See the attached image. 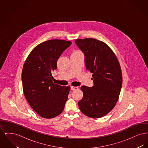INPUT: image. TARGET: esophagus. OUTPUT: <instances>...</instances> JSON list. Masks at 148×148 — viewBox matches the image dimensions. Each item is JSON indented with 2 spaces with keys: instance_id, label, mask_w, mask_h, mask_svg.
I'll use <instances>...</instances> for the list:
<instances>
[{
  "instance_id": "esophagus-1",
  "label": "esophagus",
  "mask_w": 148,
  "mask_h": 148,
  "mask_svg": "<svg viewBox=\"0 0 148 148\" xmlns=\"http://www.w3.org/2000/svg\"><path fill=\"white\" fill-rule=\"evenodd\" d=\"M71 89L72 90H77V89H78V87H77V86H71Z\"/></svg>"
}]
</instances>
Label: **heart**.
<instances>
[{
  "mask_svg": "<svg viewBox=\"0 0 148 148\" xmlns=\"http://www.w3.org/2000/svg\"><path fill=\"white\" fill-rule=\"evenodd\" d=\"M78 52H80V51H75L74 53H78Z\"/></svg>",
  "mask_w": 148,
  "mask_h": 148,
  "instance_id": "heart-1",
  "label": "heart"
}]
</instances>
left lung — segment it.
I'll return each instance as SVG.
<instances>
[{
	"instance_id": "left-lung-1",
	"label": "left lung",
	"mask_w": 148,
	"mask_h": 148,
	"mask_svg": "<svg viewBox=\"0 0 148 148\" xmlns=\"http://www.w3.org/2000/svg\"><path fill=\"white\" fill-rule=\"evenodd\" d=\"M84 53L86 69L92 73L94 86L83 85V97L78 106L82 113L99 118L109 113L116 105L122 86V72L118 59L104 42L93 38L75 40Z\"/></svg>"
}]
</instances>
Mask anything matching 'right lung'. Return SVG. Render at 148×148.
Listing matches in <instances>:
<instances>
[{"instance_id":"add662e5","label":"right lung","mask_w":148,"mask_h":148,"mask_svg":"<svg viewBox=\"0 0 148 148\" xmlns=\"http://www.w3.org/2000/svg\"><path fill=\"white\" fill-rule=\"evenodd\" d=\"M71 41L51 39L36 45L24 64L21 79L24 96L32 108L43 118L50 119L63 112L71 90L53 82L51 73L57 61Z\"/></svg>"}]
</instances>
